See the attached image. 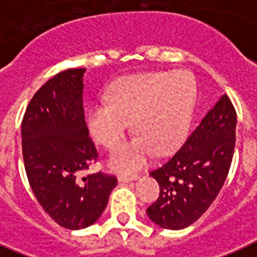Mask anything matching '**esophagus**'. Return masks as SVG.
I'll use <instances>...</instances> for the list:
<instances>
[{
  "label": "esophagus",
  "instance_id": "esophagus-1",
  "mask_svg": "<svg viewBox=\"0 0 257 257\" xmlns=\"http://www.w3.org/2000/svg\"><path fill=\"white\" fill-rule=\"evenodd\" d=\"M139 179V176L138 175H119L118 176V181L119 182H131L134 180Z\"/></svg>",
  "mask_w": 257,
  "mask_h": 257
}]
</instances>
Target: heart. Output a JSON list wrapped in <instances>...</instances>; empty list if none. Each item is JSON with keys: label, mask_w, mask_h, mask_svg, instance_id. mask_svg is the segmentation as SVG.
Returning a JSON list of instances; mask_svg holds the SVG:
<instances>
[{"label": "heart", "mask_w": 257, "mask_h": 257, "mask_svg": "<svg viewBox=\"0 0 257 257\" xmlns=\"http://www.w3.org/2000/svg\"><path fill=\"white\" fill-rule=\"evenodd\" d=\"M197 99L190 73L148 72L118 78L109 86L106 99L88 110V127L95 141L113 148L131 128L137 137L111 154L113 169L131 173L141 169L154 152L173 151L185 139Z\"/></svg>", "instance_id": "b5f03b06"}]
</instances>
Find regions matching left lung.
I'll use <instances>...</instances> for the list:
<instances>
[{
    "instance_id": "obj_1",
    "label": "left lung",
    "mask_w": 257,
    "mask_h": 257,
    "mask_svg": "<svg viewBox=\"0 0 257 257\" xmlns=\"http://www.w3.org/2000/svg\"><path fill=\"white\" fill-rule=\"evenodd\" d=\"M235 130L236 111L224 94L179 151L150 173L160 186V196L147 209L154 223L181 230L209 209L230 171Z\"/></svg>"
}]
</instances>
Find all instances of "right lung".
I'll return each instance as SVG.
<instances>
[{
  "mask_svg": "<svg viewBox=\"0 0 257 257\" xmlns=\"http://www.w3.org/2000/svg\"><path fill=\"white\" fill-rule=\"evenodd\" d=\"M85 68L48 80L22 120V154L30 186L44 211L68 230L93 224L103 213L116 179L102 172L78 180L98 154L89 138L84 107Z\"/></svg>",
  "mask_w": 257,
  "mask_h": 257,
  "instance_id": "1",
  "label": "right lung"
}]
</instances>
